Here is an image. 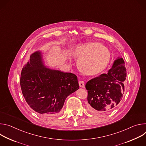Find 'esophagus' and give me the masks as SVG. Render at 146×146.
<instances>
[{
    "label": "esophagus",
    "instance_id": "obj_1",
    "mask_svg": "<svg viewBox=\"0 0 146 146\" xmlns=\"http://www.w3.org/2000/svg\"><path fill=\"white\" fill-rule=\"evenodd\" d=\"M85 83H84V81L83 80H80L79 81V86L81 88H84L85 87Z\"/></svg>",
    "mask_w": 146,
    "mask_h": 146
}]
</instances>
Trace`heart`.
<instances>
[{"mask_svg": "<svg viewBox=\"0 0 146 146\" xmlns=\"http://www.w3.org/2000/svg\"><path fill=\"white\" fill-rule=\"evenodd\" d=\"M73 55L78 59L79 68L88 74H98L106 68L110 59L109 50L98 42L78 45Z\"/></svg>", "mask_w": 146, "mask_h": 146, "instance_id": "1", "label": "heart"}]
</instances>
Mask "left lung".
Returning <instances> with one entry per match:
<instances>
[{
  "mask_svg": "<svg viewBox=\"0 0 146 146\" xmlns=\"http://www.w3.org/2000/svg\"><path fill=\"white\" fill-rule=\"evenodd\" d=\"M127 69L122 58L115 60L107 74L89 80L87 90L88 109L93 113L108 112L120 102L124 92Z\"/></svg>",
  "mask_w": 146,
  "mask_h": 146,
  "instance_id": "8db88e82",
  "label": "left lung"
}]
</instances>
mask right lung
I'll list each match as a JSON object with an SVG mask.
<instances>
[{"instance_id": "add662e5", "label": "right lung", "mask_w": 146, "mask_h": 146, "mask_svg": "<svg viewBox=\"0 0 146 146\" xmlns=\"http://www.w3.org/2000/svg\"><path fill=\"white\" fill-rule=\"evenodd\" d=\"M20 86L30 108L43 115L58 114L66 98L79 88L76 75L44 67L38 51L24 65Z\"/></svg>"}]
</instances>
